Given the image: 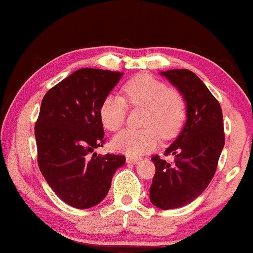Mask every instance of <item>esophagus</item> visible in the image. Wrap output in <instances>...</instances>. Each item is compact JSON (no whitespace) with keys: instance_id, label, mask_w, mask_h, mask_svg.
Listing matches in <instances>:
<instances>
[{"instance_id":"34e87169","label":"esophagus","mask_w":253,"mask_h":253,"mask_svg":"<svg viewBox=\"0 0 253 253\" xmlns=\"http://www.w3.org/2000/svg\"><path fill=\"white\" fill-rule=\"evenodd\" d=\"M126 161H127V164H138V162L142 161V159H139V158H132V156H127Z\"/></svg>"}]
</instances>
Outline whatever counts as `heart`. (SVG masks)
<instances>
[{
    "instance_id": "1",
    "label": "heart",
    "mask_w": 253,
    "mask_h": 253,
    "mask_svg": "<svg viewBox=\"0 0 253 253\" xmlns=\"http://www.w3.org/2000/svg\"><path fill=\"white\" fill-rule=\"evenodd\" d=\"M125 97L133 106L144 108L143 128H126L114 138V148L129 156H140L153 150L162 139L173 138L182 128L187 103L182 92L148 74L132 78L125 84ZM124 97L108 94L100 104L99 115L105 128L118 131L125 124L128 105Z\"/></svg>"
}]
</instances>
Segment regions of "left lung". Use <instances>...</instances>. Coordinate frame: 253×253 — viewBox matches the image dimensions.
<instances>
[{
	"mask_svg": "<svg viewBox=\"0 0 253 253\" xmlns=\"http://www.w3.org/2000/svg\"><path fill=\"white\" fill-rule=\"evenodd\" d=\"M161 75L182 92L187 103L184 128L165 151V156L174 155V161L151 158L156 171L150 201L161 210H172L191 203L209 187L224 147V127L219 103L193 71L173 69Z\"/></svg>",
	"mask_w": 253,
	"mask_h": 253,
	"instance_id": "obj_1",
	"label": "left lung"
}]
</instances>
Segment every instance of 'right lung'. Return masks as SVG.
<instances>
[{
	"instance_id": "1",
	"label": "right lung",
	"mask_w": 253,
	"mask_h": 253,
	"mask_svg": "<svg viewBox=\"0 0 253 253\" xmlns=\"http://www.w3.org/2000/svg\"><path fill=\"white\" fill-rule=\"evenodd\" d=\"M122 73L79 69L49 89L35 124L37 164L53 191L70 206L89 209L105 198L124 155H97L104 129L103 99Z\"/></svg>"
}]
</instances>
